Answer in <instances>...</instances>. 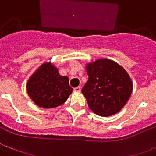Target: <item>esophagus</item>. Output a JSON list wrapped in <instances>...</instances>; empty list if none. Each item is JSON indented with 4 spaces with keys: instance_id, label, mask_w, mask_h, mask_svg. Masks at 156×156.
Masks as SVG:
<instances>
[{
    "instance_id": "1",
    "label": "esophagus",
    "mask_w": 156,
    "mask_h": 156,
    "mask_svg": "<svg viewBox=\"0 0 156 156\" xmlns=\"http://www.w3.org/2000/svg\"><path fill=\"white\" fill-rule=\"evenodd\" d=\"M81 90H82V87L81 86H78V87H75L74 89V92H80Z\"/></svg>"
}]
</instances>
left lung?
<instances>
[{
    "label": "left lung",
    "instance_id": "left-lung-1",
    "mask_svg": "<svg viewBox=\"0 0 156 156\" xmlns=\"http://www.w3.org/2000/svg\"><path fill=\"white\" fill-rule=\"evenodd\" d=\"M88 81L82 93L89 108L97 115L109 116L125 106L133 91V82L117 62L100 58L86 65Z\"/></svg>",
    "mask_w": 156,
    "mask_h": 156
}]
</instances>
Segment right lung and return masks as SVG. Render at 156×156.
<instances>
[{
    "label": "right lung",
    "instance_id": "right-lung-1",
    "mask_svg": "<svg viewBox=\"0 0 156 156\" xmlns=\"http://www.w3.org/2000/svg\"><path fill=\"white\" fill-rule=\"evenodd\" d=\"M27 94L38 106L52 108L63 104L73 89L69 78L60 75L58 69L51 64H42L30 77L26 85Z\"/></svg>",
    "mask_w": 156,
    "mask_h": 156
}]
</instances>
